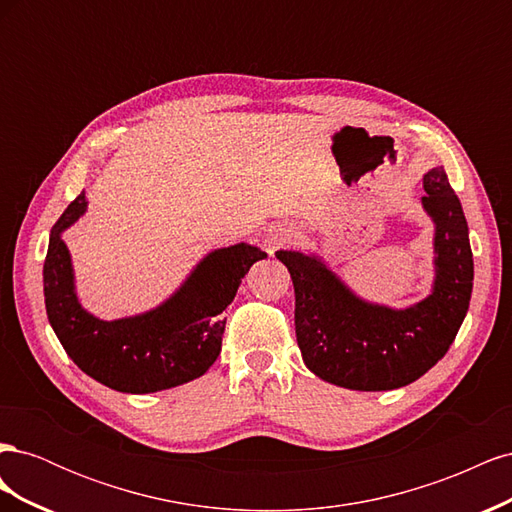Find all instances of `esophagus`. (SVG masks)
Instances as JSON below:
<instances>
[{
  "label": "esophagus",
  "mask_w": 512,
  "mask_h": 512,
  "mask_svg": "<svg viewBox=\"0 0 512 512\" xmlns=\"http://www.w3.org/2000/svg\"><path fill=\"white\" fill-rule=\"evenodd\" d=\"M294 237V230L286 224H277V226H269V230L265 232V245H267V252L275 254L277 250H282L286 247Z\"/></svg>",
  "instance_id": "1"
}]
</instances>
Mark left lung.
I'll use <instances>...</instances> for the list:
<instances>
[{"mask_svg":"<svg viewBox=\"0 0 512 512\" xmlns=\"http://www.w3.org/2000/svg\"><path fill=\"white\" fill-rule=\"evenodd\" d=\"M423 209L436 224V280L406 309L369 303L318 256L280 250L294 284V331L309 371L352 391H393L436 365L466 318L474 260L468 222L444 168L423 177Z\"/></svg>","mask_w":512,"mask_h":512,"instance_id":"obj_1","label":"left lung"}]
</instances>
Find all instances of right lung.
I'll use <instances>...</instances> for the list:
<instances>
[{"label":"right lung","mask_w":512,"mask_h":512,"mask_svg":"<svg viewBox=\"0 0 512 512\" xmlns=\"http://www.w3.org/2000/svg\"><path fill=\"white\" fill-rule=\"evenodd\" d=\"M87 209L76 196L51 230L44 260L46 316L70 359L87 376L119 393H156L200 378L222 350L224 309L245 273L267 258L260 247L237 243L207 254L181 288L151 312L100 320L74 292L70 252L61 232Z\"/></svg>","instance_id":"obj_1"}]
</instances>
